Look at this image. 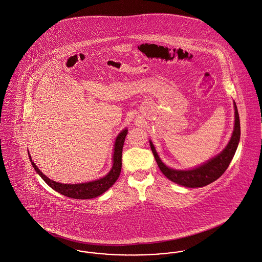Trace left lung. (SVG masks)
<instances>
[{
	"mask_svg": "<svg viewBox=\"0 0 262 262\" xmlns=\"http://www.w3.org/2000/svg\"><path fill=\"white\" fill-rule=\"evenodd\" d=\"M234 105H235V127L228 145L215 158H213L210 161L201 165L195 169L180 171V170H173L171 168H168L160 160L156 150L154 148V145L152 144L151 141H149L150 147L154 155V158L163 174H165L170 181L174 182L178 185L187 187H200L207 186L224 174L225 171L229 167V164L231 163L235 155V152L237 150V144L239 141V137H241V125H239L237 105L236 103H234Z\"/></svg>",
	"mask_w": 262,
	"mask_h": 262,
	"instance_id": "8db88e82",
	"label": "left lung"
}]
</instances>
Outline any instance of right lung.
<instances>
[{"label":"right lung","instance_id":"obj_1","mask_svg":"<svg viewBox=\"0 0 262 262\" xmlns=\"http://www.w3.org/2000/svg\"><path fill=\"white\" fill-rule=\"evenodd\" d=\"M126 135H127V129L125 128L116 139L114 155H113V167L109 174H106L104 178H101L97 181L84 183V184L67 185V184H60V183L54 182L49 178H47L45 174H43V173L38 169L37 166L31 160V156L29 154L28 156L36 173L53 189H55L56 191L62 193V195H66L68 198H72L75 200H89V199L99 196L102 193H104L108 188L112 187L115 182L118 180L122 169V152H123Z\"/></svg>","mask_w":262,"mask_h":262}]
</instances>
